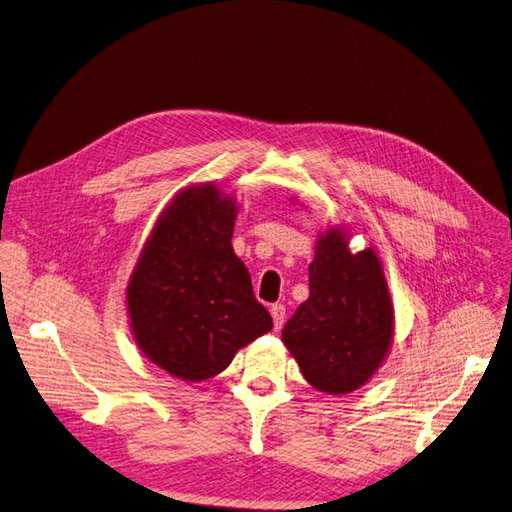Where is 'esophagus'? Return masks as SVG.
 <instances>
[{"label": "esophagus", "instance_id": "34e87169", "mask_svg": "<svg viewBox=\"0 0 512 512\" xmlns=\"http://www.w3.org/2000/svg\"><path fill=\"white\" fill-rule=\"evenodd\" d=\"M271 316H273V324L275 329L280 331L284 327V318H286V307L282 303H275L271 305Z\"/></svg>", "mask_w": 512, "mask_h": 512}]
</instances>
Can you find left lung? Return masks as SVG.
<instances>
[{"label":"left lung","instance_id":"8db88e82","mask_svg":"<svg viewBox=\"0 0 512 512\" xmlns=\"http://www.w3.org/2000/svg\"><path fill=\"white\" fill-rule=\"evenodd\" d=\"M393 335L395 309L376 250L350 252V230L329 226L316 239L309 297L282 331L301 374L320 393H352L382 367Z\"/></svg>","mask_w":512,"mask_h":512}]
</instances>
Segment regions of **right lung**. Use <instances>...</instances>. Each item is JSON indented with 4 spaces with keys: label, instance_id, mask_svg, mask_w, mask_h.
<instances>
[{
    "label": "right lung",
    "instance_id": "1",
    "mask_svg": "<svg viewBox=\"0 0 512 512\" xmlns=\"http://www.w3.org/2000/svg\"><path fill=\"white\" fill-rule=\"evenodd\" d=\"M237 200L215 183L179 190L160 213L126 288L134 342L183 382L224 371L235 354L273 329L232 250Z\"/></svg>",
    "mask_w": 512,
    "mask_h": 512
}]
</instances>
